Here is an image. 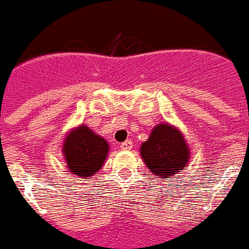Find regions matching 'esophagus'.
<instances>
[{"label": "esophagus", "instance_id": "34e87169", "mask_svg": "<svg viewBox=\"0 0 249 249\" xmlns=\"http://www.w3.org/2000/svg\"><path fill=\"white\" fill-rule=\"evenodd\" d=\"M131 147H133V142H131V139H127V141H124V142L121 144L122 150H130Z\"/></svg>", "mask_w": 249, "mask_h": 249}]
</instances>
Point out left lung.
<instances>
[{"instance_id":"obj_1","label":"left lung","mask_w":249,"mask_h":249,"mask_svg":"<svg viewBox=\"0 0 249 249\" xmlns=\"http://www.w3.org/2000/svg\"><path fill=\"white\" fill-rule=\"evenodd\" d=\"M141 156L157 177L165 179L186 167L189 150L177 128L170 124H158L141 146Z\"/></svg>"}]
</instances>
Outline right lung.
I'll list each match as a JSON object with an SVG mask.
<instances>
[{"instance_id": "right-lung-1", "label": "right lung", "mask_w": 249, "mask_h": 249, "mask_svg": "<svg viewBox=\"0 0 249 249\" xmlns=\"http://www.w3.org/2000/svg\"><path fill=\"white\" fill-rule=\"evenodd\" d=\"M64 156L68 169L80 178L91 177L105 163L108 144L91 128L80 126L65 138Z\"/></svg>"}]
</instances>
